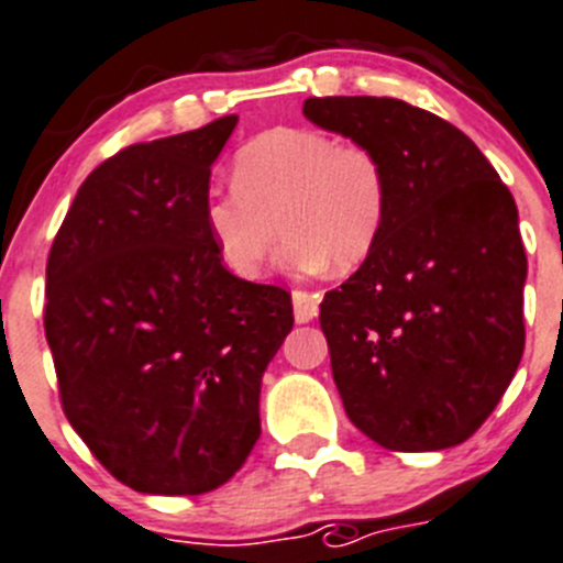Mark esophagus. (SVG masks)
<instances>
[{
    "instance_id": "34e87169",
    "label": "esophagus",
    "mask_w": 563,
    "mask_h": 563,
    "mask_svg": "<svg viewBox=\"0 0 563 563\" xmlns=\"http://www.w3.org/2000/svg\"><path fill=\"white\" fill-rule=\"evenodd\" d=\"M291 302H294V319H297L299 324L311 322V319H317L319 313V294H311V291H294L291 294Z\"/></svg>"
}]
</instances>
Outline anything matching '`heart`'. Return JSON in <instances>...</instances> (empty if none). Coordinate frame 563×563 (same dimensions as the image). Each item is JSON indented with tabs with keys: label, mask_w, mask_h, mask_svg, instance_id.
Wrapping results in <instances>:
<instances>
[{
	"label": "heart",
	"mask_w": 563,
	"mask_h": 563,
	"mask_svg": "<svg viewBox=\"0 0 563 563\" xmlns=\"http://www.w3.org/2000/svg\"><path fill=\"white\" fill-rule=\"evenodd\" d=\"M202 213L222 261L246 280L264 275L283 233L291 269L350 272L386 228V169L369 146L277 128L235 152L233 186L208 191Z\"/></svg>",
	"instance_id": "heart-1"
}]
</instances>
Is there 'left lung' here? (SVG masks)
<instances>
[{"instance_id": "1", "label": "left lung", "mask_w": 563, "mask_h": 563, "mask_svg": "<svg viewBox=\"0 0 563 563\" xmlns=\"http://www.w3.org/2000/svg\"><path fill=\"white\" fill-rule=\"evenodd\" d=\"M306 119L369 146L388 180L380 241L319 324L350 422L386 450L470 439L525 350L517 202L459 128L391 97H311Z\"/></svg>"}]
</instances>
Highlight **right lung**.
<instances>
[{
  "instance_id": "1",
  "label": "right lung",
  "mask_w": 563,
  "mask_h": 563,
  "mask_svg": "<svg viewBox=\"0 0 563 563\" xmlns=\"http://www.w3.org/2000/svg\"><path fill=\"white\" fill-rule=\"evenodd\" d=\"M239 115L124 146L86 177L46 261L60 406L93 459L146 495H205L261 435V377L291 294L230 275L205 228Z\"/></svg>"
}]
</instances>
